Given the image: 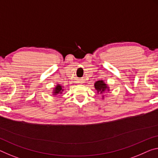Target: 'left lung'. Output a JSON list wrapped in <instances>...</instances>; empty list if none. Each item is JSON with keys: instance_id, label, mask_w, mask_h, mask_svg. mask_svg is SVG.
<instances>
[{"instance_id": "8db88e82", "label": "left lung", "mask_w": 158, "mask_h": 158, "mask_svg": "<svg viewBox=\"0 0 158 158\" xmlns=\"http://www.w3.org/2000/svg\"><path fill=\"white\" fill-rule=\"evenodd\" d=\"M94 87L97 91L98 94H104L105 92H109L110 89L107 84L105 83L103 80H99L94 84ZM102 98H104V96H102Z\"/></svg>"}]
</instances>
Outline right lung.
Masks as SVG:
<instances>
[{
  "mask_svg": "<svg viewBox=\"0 0 158 158\" xmlns=\"http://www.w3.org/2000/svg\"><path fill=\"white\" fill-rule=\"evenodd\" d=\"M64 89H63V87L62 86H61L60 84H57L56 86L53 89V91H52V95H54V96H56L57 94H62V92H63Z\"/></svg>",
  "mask_w": 158,
  "mask_h": 158,
  "instance_id": "right-lung-1",
  "label": "right lung"
}]
</instances>
